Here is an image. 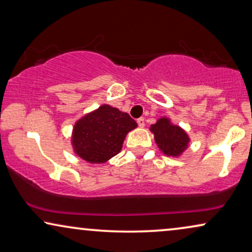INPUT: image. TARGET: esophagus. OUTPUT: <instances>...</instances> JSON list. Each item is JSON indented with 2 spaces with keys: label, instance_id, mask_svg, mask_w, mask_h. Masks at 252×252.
Instances as JSON below:
<instances>
[{
  "label": "esophagus",
  "instance_id": "esophagus-1",
  "mask_svg": "<svg viewBox=\"0 0 252 252\" xmlns=\"http://www.w3.org/2000/svg\"><path fill=\"white\" fill-rule=\"evenodd\" d=\"M136 122H137V124H139L140 127H143L144 126V118H143V117H141V118H139V119L136 120Z\"/></svg>",
  "mask_w": 252,
  "mask_h": 252
}]
</instances>
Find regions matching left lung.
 Instances as JSON below:
<instances>
[{
    "mask_svg": "<svg viewBox=\"0 0 252 252\" xmlns=\"http://www.w3.org/2000/svg\"><path fill=\"white\" fill-rule=\"evenodd\" d=\"M150 129L159 149L167 156H179L188 146L189 139L185 130L179 126L171 125L166 118L158 120L151 125Z\"/></svg>",
    "mask_w": 252,
    "mask_h": 252,
    "instance_id": "8db88e82",
    "label": "left lung"
}]
</instances>
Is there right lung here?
<instances>
[{
    "label": "right lung",
    "instance_id": "right-lung-1",
    "mask_svg": "<svg viewBox=\"0 0 252 252\" xmlns=\"http://www.w3.org/2000/svg\"><path fill=\"white\" fill-rule=\"evenodd\" d=\"M136 126L128 113L99 106L75 124L72 137L75 153L89 163H104L122 150L126 134Z\"/></svg>",
    "mask_w": 252,
    "mask_h": 252
}]
</instances>
